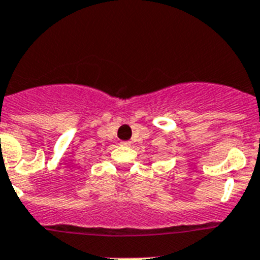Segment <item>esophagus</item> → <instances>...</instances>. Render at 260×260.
Masks as SVG:
<instances>
[{
	"instance_id": "1",
	"label": "esophagus",
	"mask_w": 260,
	"mask_h": 260,
	"mask_svg": "<svg viewBox=\"0 0 260 260\" xmlns=\"http://www.w3.org/2000/svg\"><path fill=\"white\" fill-rule=\"evenodd\" d=\"M121 145H124V146H129V145H131V143H129V141H121Z\"/></svg>"
}]
</instances>
